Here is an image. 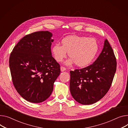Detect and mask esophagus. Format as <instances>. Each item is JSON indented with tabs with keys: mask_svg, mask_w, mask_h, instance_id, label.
Masks as SVG:
<instances>
[{
	"mask_svg": "<svg viewBox=\"0 0 128 128\" xmlns=\"http://www.w3.org/2000/svg\"><path fill=\"white\" fill-rule=\"evenodd\" d=\"M60 70H61L62 72H64V71L66 70V68L65 67L63 66H62L60 67Z\"/></svg>",
	"mask_w": 128,
	"mask_h": 128,
	"instance_id": "34e87169",
	"label": "esophagus"
}]
</instances>
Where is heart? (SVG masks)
<instances>
[{
  "label": "heart",
  "mask_w": 128,
  "mask_h": 128,
  "mask_svg": "<svg viewBox=\"0 0 128 128\" xmlns=\"http://www.w3.org/2000/svg\"><path fill=\"white\" fill-rule=\"evenodd\" d=\"M62 45L54 44L52 51L55 60L61 62L68 52L71 59L66 62V64L75 62L78 66H85L94 60L99 49L96 39L79 36H68L62 40Z\"/></svg>",
  "instance_id": "obj_1"
}]
</instances>
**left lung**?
Listing matches in <instances>:
<instances>
[{
	"instance_id": "1",
	"label": "left lung",
	"mask_w": 128,
	"mask_h": 128,
	"mask_svg": "<svg viewBox=\"0 0 128 128\" xmlns=\"http://www.w3.org/2000/svg\"><path fill=\"white\" fill-rule=\"evenodd\" d=\"M115 56L106 39L102 52L92 64L70 71V89L74 99L82 104L96 102L106 94L116 70Z\"/></svg>"
}]
</instances>
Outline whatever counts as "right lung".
<instances>
[{
	"instance_id": "1",
	"label": "right lung",
	"mask_w": 128,
	"mask_h": 128,
	"mask_svg": "<svg viewBox=\"0 0 128 128\" xmlns=\"http://www.w3.org/2000/svg\"><path fill=\"white\" fill-rule=\"evenodd\" d=\"M52 34L39 31L24 36L14 46L9 58L13 85L26 100L39 103L51 95L60 73L52 56Z\"/></svg>"
}]
</instances>
